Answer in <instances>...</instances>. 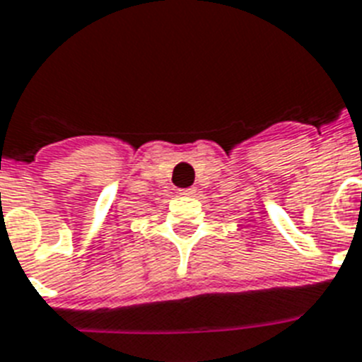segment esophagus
<instances>
[{
	"label": "esophagus",
	"mask_w": 362,
	"mask_h": 362,
	"mask_svg": "<svg viewBox=\"0 0 362 362\" xmlns=\"http://www.w3.org/2000/svg\"><path fill=\"white\" fill-rule=\"evenodd\" d=\"M196 192V189L194 187H190V189H181L179 190V194L181 196H192Z\"/></svg>",
	"instance_id": "1"
}]
</instances>
